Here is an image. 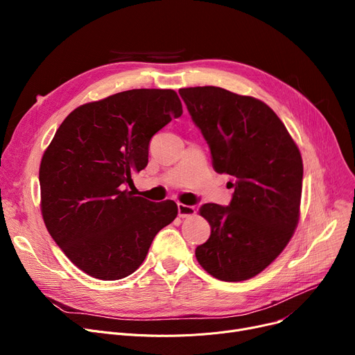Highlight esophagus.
I'll return each instance as SVG.
<instances>
[{
  "label": "esophagus",
  "instance_id": "esophagus-1",
  "mask_svg": "<svg viewBox=\"0 0 355 355\" xmlns=\"http://www.w3.org/2000/svg\"><path fill=\"white\" fill-rule=\"evenodd\" d=\"M196 214V207L194 206H187V204L178 202V216L185 218V217H191Z\"/></svg>",
  "mask_w": 355,
  "mask_h": 355
}]
</instances>
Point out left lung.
Returning a JSON list of instances; mask_svg holds the SVG:
<instances>
[{"label": "left lung", "mask_w": 355, "mask_h": 355, "mask_svg": "<svg viewBox=\"0 0 355 355\" xmlns=\"http://www.w3.org/2000/svg\"><path fill=\"white\" fill-rule=\"evenodd\" d=\"M178 92L210 146L214 170L229 174L234 189L227 207H200L211 234L196 257L220 281H246L281 254L300 220L301 153L262 101L216 86Z\"/></svg>", "instance_id": "left-lung-1"}]
</instances>
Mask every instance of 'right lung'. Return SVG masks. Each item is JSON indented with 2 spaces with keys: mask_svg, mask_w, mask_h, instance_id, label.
<instances>
[{
  "mask_svg": "<svg viewBox=\"0 0 355 355\" xmlns=\"http://www.w3.org/2000/svg\"><path fill=\"white\" fill-rule=\"evenodd\" d=\"M182 115L171 89H132L74 109L40 165L44 225L85 273L116 281L144 262L157 233L177 217L173 200L126 189L148 164L151 138Z\"/></svg>",
  "mask_w": 355,
  "mask_h": 355,
  "instance_id": "1",
  "label": "right lung"
}]
</instances>
